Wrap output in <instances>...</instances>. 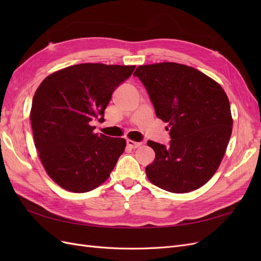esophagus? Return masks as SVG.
<instances>
[{
  "instance_id": "1",
  "label": "esophagus",
  "mask_w": 261,
  "mask_h": 261,
  "mask_svg": "<svg viewBox=\"0 0 261 261\" xmlns=\"http://www.w3.org/2000/svg\"><path fill=\"white\" fill-rule=\"evenodd\" d=\"M126 144H127V146L132 149H136L140 146H143V143H136V141H133V140H129V139L126 141Z\"/></svg>"
}]
</instances>
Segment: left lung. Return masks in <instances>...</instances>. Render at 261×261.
I'll return each mask as SVG.
<instances>
[{"label":"left lung","instance_id":"left-lung-1","mask_svg":"<svg viewBox=\"0 0 261 261\" xmlns=\"http://www.w3.org/2000/svg\"><path fill=\"white\" fill-rule=\"evenodd\" d=\"M134 76L170 129L167 146L148 140L155 152L146 167L149 180L175 194L201 187L218 170L232 134L231 107L222 87L199 70L172 62L138 66Z\"/></svg>","mask_w":261,"mask_h":261}]
</instances>
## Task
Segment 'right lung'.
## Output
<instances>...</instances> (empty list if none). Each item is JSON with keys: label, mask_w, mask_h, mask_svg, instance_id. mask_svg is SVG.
Wrapping results in <instances>:
<instances>
[{"label": "right lung", "mask_w": 261, "mask_h": 261, "mask_svg": "<svg viewBox=\"0 0 261 261\" xmlns=\"http://www.w3.org/2000/svg\"><path fill=\"white\" fill-rule=\"evenodd\" d=\"M134 69L85 63L51 74L38 87L30 112L35 146L62 188L86 193L110 176L126 141L94 134L90 122L105 121L112 93Z\"/></svg>", "instance_id": "right-lung-1"}]
</instances>
